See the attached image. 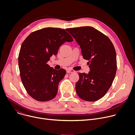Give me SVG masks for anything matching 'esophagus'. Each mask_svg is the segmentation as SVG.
Returning a JSON list of instances; mask_svg holds the SVG:
<instances>
[{"label": "esophagus", "mask_w": 135, "mask_h": 135, "mask_svg": "<svg viewBox=\"0 0 135 135\" xmlns=\"http://www.w3.org/2000/svg\"><path fill=\"white\" fill-rule=\"evenodd\" d=\"M74 72H75V71L74 70H73V69H68L67 70V73H74Z\"/></svg>", "instance_id": "obj_1"}]
</instances>
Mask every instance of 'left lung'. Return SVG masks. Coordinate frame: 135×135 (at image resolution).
Returning a JSON list of instances; mask_svg holds the SVG:
<instances>
[{"mask_svg": "<svg viewBox=\"0 0 135 135\" xmlns=\"http://www.w3.org/2000/svg\"><path fill=\"white\" fill-rule=\"evenodd\" d=\"M81 49L90 71L79 73L75 89L79 97L88 102L97 101L108 91L117 72V54L113 44L104 34L95 28L81 27L67 29Z\"/></svg>", "mask_w": 135, "mask_h": 135, "instance_id": "8db88e82", "label": "left lung"}]
</instances>
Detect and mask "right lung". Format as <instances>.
I'll return each mask as SVG.
<instances>
[{
  "label": "right lung",
  "instance_id": "obj_1",
  "mask_svg": "<svg viewBox=\"0 0 135 135\" xmlns=\"http://www.w3.org/2000/svg\"><path fill=\"white\" fill-rule=\"evenodd\" d=\"M73 41L64 29L45 28L30 33L23 42L18 55V67L22 84L34 99L47 102L53 99L58 84L66 71L57 70L47 62L65 42Z\"/></svg>",
  "mask_w": 135,
  "mask_h": 135
}]
</instances>
